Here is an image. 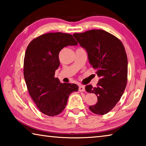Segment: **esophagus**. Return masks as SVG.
Listing matches in <instances>:
<instances>
[{"label":"esophagus","mask_w":146,"mask_h":146,"mask_svg":"<svg viewBox=\"0 0 146 146\" xmlns=\"http://www.w3.org/2000/svg\"><path fill=\"white\" fill-rule=\"evenodd\" d=\"M78 90L80 91H85V87L82 85H79Z\"/></svg>","instance_id":"esophagus-1"}]
</instances>
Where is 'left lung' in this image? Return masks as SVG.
<instances>
[{
    "label": "left lung",
    "mask_w": 146,
    "mask_h": 146,
    "mask_svg": "<svg viewBox=\"0 0 146 146\" xmlns=\"http://www.w3.org/2000/svg\"><path fill=\"white\" fill-rule=\"evenodd\" d=\"M74 37L88 52V58L100 79L97 87L86 90L97 96L96 104L89 108L95 114L110 111L120 100L127 82V58L120 39L102 29L74 33Z\"/></svg>",
    "instance_id": "obj_1"
}]
</instances>
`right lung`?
Here are the masks:
<instances>
[{"mask_svg": "<svg viewBox=\"0 0 146 146\" xmlns=\"http://www.w3.org/2000/svg\"><path fill=\"white\" fill-rule=\"evenodd\" d=\"M77 44L71 35L56 32L41 35L27 47L24 59L27 88L38 110L49 117L60 114L67 105L69 95L78 90L75 84L60 83L54 76L60 65L61 49Z\"/></svg>", "mask_w": 146, "mask_h": 146, "instance_id": "add662e5", "label": "right lung"}]
</instances>
